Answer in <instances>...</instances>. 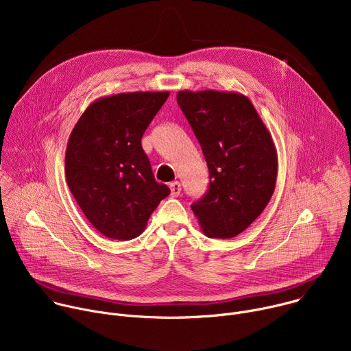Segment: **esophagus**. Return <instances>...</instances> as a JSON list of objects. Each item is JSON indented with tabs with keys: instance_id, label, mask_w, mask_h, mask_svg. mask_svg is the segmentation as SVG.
Returning <instances> with one entry per match:
<instances>
[{
	"instance_id": "esophagus-1",
	"label": "esophagus",
	"mask_w": 351,
	"mask_h": 351,
	"mask_svg": "<svg viewBox=\"0 0 351 351\" xmlns=\"http://www.w3.org/2000/svg\"><path fill=\"white\" fill-rule=\"evenodd\" d=\"M169 189H171V195H172V197H178V195L180 194V191H182L180 183H179L178 180L169 183Z\"/></svg>"
}]
</instances>
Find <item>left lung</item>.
<instances>
[{"instance_id": "obj_1", "label": "left lung", "mask_w": 351, "mask_h": 351, "mask_svg": "<svg viewBox=\"0 0 351 351\" xmlns=\"http://www.w3.org/2000/svg\"><path fill=\"white\" fill-rule=\"evenodd\" d=\"M176 98L210 171V189L191 210L208 237H234L261 215L274 194L278 153L272 136L248 97L237 91L180 90Z\"/></svg>"}]
</instances>
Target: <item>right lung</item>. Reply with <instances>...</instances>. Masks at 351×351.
Here are the masks:
<instances>
[{
    "label": "right lung",
    "instance_id": "add662e5",
    "mask_svg": "<svg viewBox=\"0 0 351 351\" xmlns=\"http://www.w3.org/2000/svg\"><path fill=\"white\" fill-rule=\"evenodd\" d=\"M169 91L99 97L76 122L66 145L65 176L88 222L106 237L130 240L169 195L154 179L141 137Z\"/></svg>",
    "mask_w": 351,
    "mask_h": 351
}]
</instances>
